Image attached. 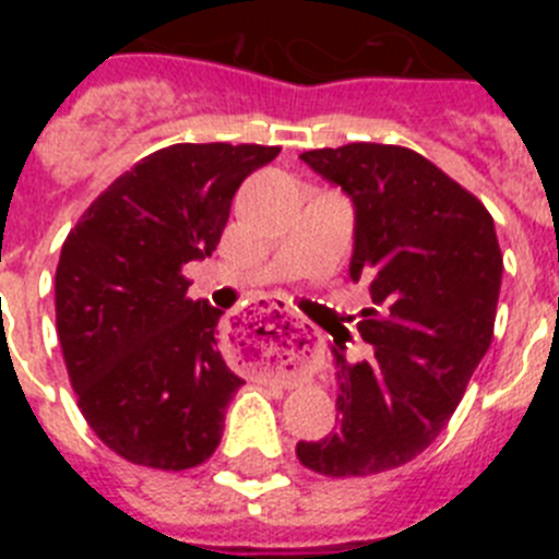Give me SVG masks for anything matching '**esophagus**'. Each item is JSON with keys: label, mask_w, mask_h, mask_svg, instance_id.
<instances>
[{"label": "esophagus", "mask_w": 559, "mask_h": 559, "mask_svg": "<svg viewBox=\"0 0 559 559\" xmlns=\"http://www.w3.org/2000/svg\"><path fill=\"white\" fill-rule=\"evenodd\" d=\"M271 312H274L275 316L271 317ZM243 322H260V324H265L269 330L276 328V324H283V328H294V330H302V333H310V324L305 322V319L288 313V310H283L280 305H274V302H254L243 313ZM276 333H283V330H276ZM246 349H254V347H246Z\"/></svg>", "instance_id": "esophagus-1"}]
</instances>
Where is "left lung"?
Segmentation results:
<instances>
[{
  "instance_id": "1",
  "label": "left lung",
  "mask_w": 559,
  "mask_h": 559,
  "mask_svg": "<svg viewBox=\"0 0 559 559\" xmlns=\"http://www.w3.org/2000/svg\"><path fill=\"white\" fill-rule=\"evenodd\" d=\"M302 162L355 206L349 280L372 296L358 322L372 355L349 360L335 341L341 423L296 456L333 478L394 471L442 433L490 349L503 274L496 224L408 147L353 142Z\"/></svg>"
}]
</instances>
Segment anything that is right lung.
Here are the masks:
<instances>
[{
    "label": "right lung",
    "instance_id": "obj_1",
    "mask_svg": "<svg viewBox=\"0 0 559 559\" xmlns=\"http://www.w3.org/2000/svg\"><path fill=\"white\" fill-rule=\"evenodd\" d=\"M269 145H170L122 173L67 235L56 324L92 431L117 456L156 471L206 462L243 380L218 349L221 310L187 296V263L215 251Z\"/></svg>",
    "mask_w": 559,
    "mask_h": 559
}]
</instances>
